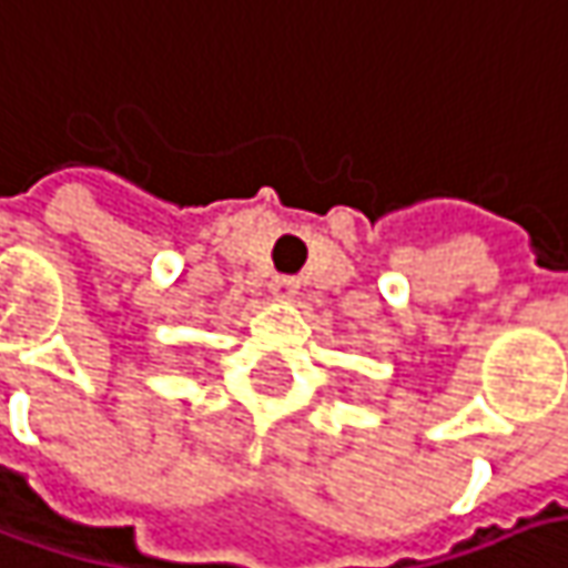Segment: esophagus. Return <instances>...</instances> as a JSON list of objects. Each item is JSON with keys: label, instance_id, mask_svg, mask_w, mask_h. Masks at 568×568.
I'll list each match as a JSON object with an SVG mask.
<instances>
[{"label": "esophagus", "instance_id": "1", "mask_svg": "<svg viewBox=\"0 0 568 568\" xmlns=\"http://www.w3.org/2000/svg\"><path fill=\"white\" fill-rule=\"evenodd\" d=\"M295 288H298V283H295L292 276H276V280L270 283V292H273L276 302H288V298L295 295Z\"/></svg>", "mask_w": 568, "mask_h": 568}]
</instances>
